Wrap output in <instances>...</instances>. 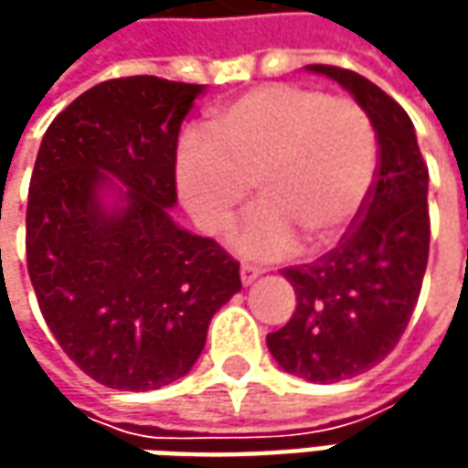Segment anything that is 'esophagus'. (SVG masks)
<instances>
[{
    "mask_svg": "<svg viewBox=\"0 0 468 468\" xmlns=\"http://www.w3.org/2000/svg\"><path fill=\"white\" fill-rule=\"evenodd\" d=\"M239 276H242V283H244V286H250L252 281H255V279H258V276H261V271H258L255 265H242V268H239Z\"/></svg>",
    "mask_w": 468,
    "mask_h": 468,
    "instance_id": "obj_1",
    "label": "esophagus"
}]
</instances>
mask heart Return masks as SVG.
I'll return each mask as SVG.
<instances>
[{
    "mask_svg": "<svg viewBox=\"0 0 468 468\" xmlns=\"http://www.w3.org/2000/svg\"><path fill=\"white\" fill-rule=\"evenodd\" d=\"M207 137L182 140L176 187L210 237L231 229L255 189L261 207L237 237L250 258H283L297 242L307 252L333 250L367 206L378 137L356 101L265 82L221 106Z\"/></svg>",
    "mask_w": 468,
    "mask_h": 468,
    "instance_id": "heart-1",
    "label": "heart"
}]
</instances>
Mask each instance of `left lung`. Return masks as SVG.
Returning a JSON list of instances; mask_svg holds the SVG:
<instances>
[{"label":"left lung","mask_w":468,"mask_h":468,"mask_svg":"<svg viewBox=\"0 0 468 468\" xmlns=\"http://www.w3.org/2000/svg\"><path fill=\"white\" fill-rule=\"evenodd\" d=\"M341 82L367 112L378 137V171L359 221L335 250L283 268L297 310L268 349L289 375L338 383L383 362L417 307L430 255L427 164L404 109L367 78L310 64Z\"/></svg>","instance_id":"obj_1"}]
</instances>
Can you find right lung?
Listing matches in <instances>:
<instances>
[{"instance_id":"obj_1","label":"right lung","mask_w":468,"mask_h":468,"mask_svg":"<svg viewBox=\"0 0 468 468\" xmlns=\"http://www.w3.org/2000/svg\"><path fill=\"white\" fill-rule=\"evenodd\" d=\"M200 93L155 75L99 82L38 148L26 213L30 283L64 354L106 388L155 390L185 378L210 317L242 289L239 262L169 216L179 127Z\"/></svg>"}]
</instances>
